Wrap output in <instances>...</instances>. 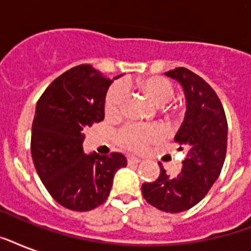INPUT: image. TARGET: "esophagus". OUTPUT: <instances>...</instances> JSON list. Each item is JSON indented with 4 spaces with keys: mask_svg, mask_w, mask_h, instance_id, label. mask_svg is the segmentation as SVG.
<instances>
[{
    "mask_svg": "<svg viewBox=\"0 0 251 251\" xmlns=\"http://www.w3.org/2000/svg\"><path fill=\"white\" fill-rule=\"evenodd\" d=\"M127 161H129V164H138V163H141V159L137 156H129Z\"/></svg>",
    "mask_w": 251,
    "mask_h": 251,
    "instance_id": "esophagus-1",
    "label": "esophagus"
}]
</instances>
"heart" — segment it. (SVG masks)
I'll list each match as a JSON object with an SVG mask.
<instances>
[{"mask_svg":"<svg viewBox=\"0 0 251 251\" xmlns=\"http://www.w3.org/2000/svg\"><path fill=\"white\" fill-rule=\"evenodd\" d=\"M138 87L159 106L165 105L175 96V87L163 76H147L138 82ZM125 100L124 84L117 83L110 87L105 98V113L110 117L121 114ZM164 135V129L156 124H130L118 131L117 142L130 151H142L147 146L160 142Z\"/></svg>","mask_w":251,"mask_h":251,"instance_id":"1","label":"heart"}]
</instances>
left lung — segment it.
Returning <instances> with one entry per match:
<instances>
[{
	"mask_svg": "<svg viewBox=\"0 0 251 251\" xmlns=\"http://www.w3.org/2000/svg\"><path fill=\"white\" fill-rule=\"evenodd\" d=\"M165 75L178 82L186 99V112L175 137L186 150L181 173L169 177L161 163L160 176L142 185L145 199L157 210L177 214L194 207L218 179L226 160L228 124L220 99L206 80L189 69L177 68Z\"/></svg>",
	"mask_w": 251,
	"mask_h": 251,
	"instance_id": "obj_1",
	"label": "left lung"
}]
</instances>
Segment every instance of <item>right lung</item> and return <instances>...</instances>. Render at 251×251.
<instances>
[{
  "label": "right lung",
  "mask_w": 251,
  "mask_h": 251,
  "mask_svg": "<svg viewBox=\"0 0 251 251\" xmlns=\"http://www.w3.org/2000/svg\"><path fill=\"white\" fill-rule=\"evenodd\" d=\"M113 79L79 65L53 80L36 104L33 165L49 194L69 210L90 211L102 204L116 172L127 164L120 152L87 155L82 147L84 129L104 120L106 91Z\"/></svg>",
  "instance_id": "right-lung-1"
}]
</instances>
